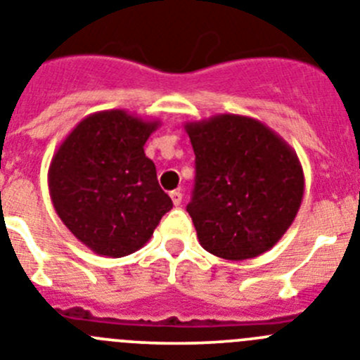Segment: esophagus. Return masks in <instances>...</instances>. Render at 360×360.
<instances>
[{"mask_svg": "<svg viewBox=\"0 0 360 360\" xmlns=\"http://www.w3.org/2000/svg\"><path fill=\"white\" fill-rule=\"evenodd\" d=\"M170 199H172L174 206H179V204L183 202V193H181L179 190H174V192H170Z\"/></svg>", "mask_w": 360, "mask_h": 360, "instance_id": "1", "label": "esophagus"}]
</instances>
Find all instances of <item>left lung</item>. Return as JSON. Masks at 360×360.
Returning a JSON list of instances; mask_svg holds the SVG:
<instances>
[{"mask_svg": "<svg viewBox=\"0 0 360 360\" xmlns=\"http://www.w3.org/2000/svg\"><path fill=\"white\" fill-rule=\"evenodd\" d=\"M195 188L186 206L204 249L226 260L260 257L290 228L305 192L296 150L260 120L186 122Z\"/></svg>", "mask_w": 360, "mask_h": 360, "instance_id": "1", "label": "left lung"}]
</instances>
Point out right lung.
Instances as JSON below:
<instances>
[{"label": "right lung", "instance_id": "add662e5", "mask_svg": "<svg viewBox=\"0 0 360 360\" xmlns=\"http://www.w3.org/2000/svg\"><path fill=\"white\" fill-rule=\"evenodd\" d=\"M160 125L125 109L93 112L51 158L48 188L55 212L100 257H127L143 248L172 208L143 150Z\"/></svg>", "mask_w": 360, "mask_h": 360}]
</instances>
